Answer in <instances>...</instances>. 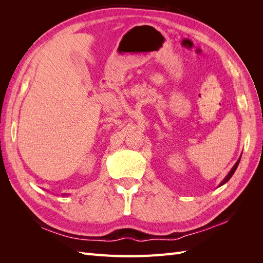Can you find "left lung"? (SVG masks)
<instances>
[{
  "mask_svg": "<svg viewBox=\"0 0 263 263\" xmlns=\"http://www.w3.org/2000/svg\"><path fill=\"white\" fill-rule=\"evenodd\" d=\"M239 161H240V158H239V159H238V160H237V162H236V163H235V165L233 166V169H232V170H230V171H229V173H228V174H227V176H226V178H225L224 180H222V181H221V183H220V184H219V186H221L222 184H225V183H226V182H227V181H228V180H229L230 178H232V177H233V174L235 173V171H236V169H237V166H238V164H239Z\"/></svg>",
  "mask_w": 263,
  "mask_h": 263,
  "instance_id": "8db88e82",
  "label": "left lung"
}]
</instances>
